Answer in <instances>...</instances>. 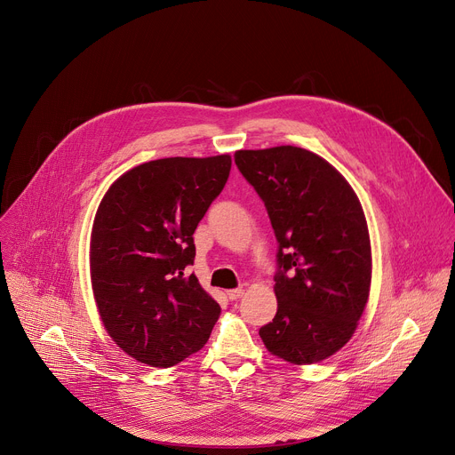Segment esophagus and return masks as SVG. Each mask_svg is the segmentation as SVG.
I'll use <instances>...</instances> for the list:
<instances>
[{
    "label": "esophagus",
    "instance_id": "1",
    "mask_svg": "<svg viewBox=\"0 0 455 455\" xmlns=\"http://www.w3.org/2000/svg\"><path fill=\"white\" fill-rule=\"evenodd\" d=\"M242 295H243V290H240V288L228 291V299H229V300H238Z\"/></svg>",
    "mask_w": 455,
    "mask_h": 455
}]
</instances>
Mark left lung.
<instances>
[{"instance_id": "obj_1", "label": "left lung", "mask_w": 455, "mask_h": 455, "mask_svg": "<svg viewBox=\"0 0 455 455\" xmlns=\"http://www.w3.org/2000/svg\"><path fill=\"white\" fill-rule=\"evenodd\" d=\"M262 198L276 251V315L259 335L291 364L328 359L352 339L368 302L371 248L361 202L319 155L281 146L236 151Z\"/></svg>"}]
</instances>
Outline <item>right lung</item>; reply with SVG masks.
<instances>
[{"instance_id": "1", "label": "right lung", "mask_w": 455, "mask_h": 455, "mask_svg": "<svg viewBox=\"0 0 455 455\" xmlns=\"http://www.w3.org/2000/svg\"><path fill=\"white\" fill-rule=\"evenodd\" d=\"M231 156L160 158L124 172L91 233V283L103 326L127 355L155 368L207 342L220 306L188 266L193 233L224 189Z\"/></svg>"}]
</instances>
